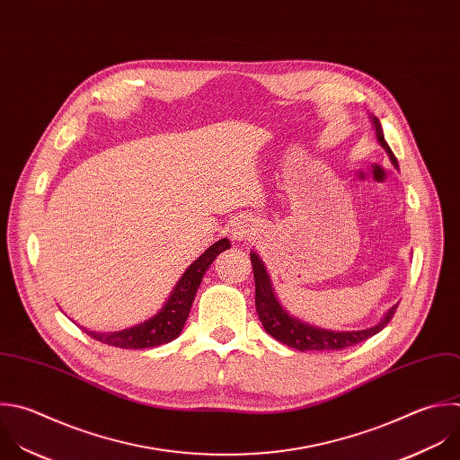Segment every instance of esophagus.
Segmentation results:
<instances>
[{
    "label": "esophagus",
    "instance_id": "esophagus-1",
    "mask_svg": "<svg viewBox=\"0 0 460 460\" xmlns=\"http://www.w3.org/2000/svg\"><path fill=\"white\" fill-rule=\"evenodd\" d=\"M256 234H258V227L251 218H238L233 222V227H231L233 240L243 242V240L254 238Z\"/></svg>",
    "mask_w": 460,
    "mask_h": 460
}]
</instances>
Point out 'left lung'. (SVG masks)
Wrapping results in <instances>:
<instances>
[{"mask_svg": "<svg viewBox=\"0 0 460 460\" xmlns=\"http://www.w3.org/2000/svg\"><path fill=\"white\" fill-rule=\"evenodd\" d=\"M372 124L376 128V137L379 140V144L383 146V149L388 153V157L392 161V164L399 170L397 159L392 153L390 146L385 140V133H383V126L379 122V119L376 115H370ZM251 263H252V272H254V288H256V313L258 318L265 329V332L269 336H272L276 341L296 349L299 352H334V350H341L352 345H358L372 336H376L377 332H381L386 323L394 318V313L397 309V305L390 307L383 318L363 331H329V329H320L314 327L311 323H305L299 318H294L292 314H288L283 305L279 303L270 276L261 261V258L251 251Z\"/></svg>", "mask_w": 460, "mask_h": 460, "instance_id": "left-lung-1", "label": "left lung"}]
</instances>
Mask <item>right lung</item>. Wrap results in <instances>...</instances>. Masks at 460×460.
Returning <instances> with one entry per match:
<instances>
[{
    "label": "right lung",
    "instance_id": "add662e5",
    "mask_svg": "<svg viewBox=\"0 0 460 460\" xmlns=\"http://www.w3.org/2000/svg\"><path fill=\"white\" fill-rule=\"evenodd\" d=\"M231 243L227 238H222L215 242L209 249H206L181 276L177 285L173 287L170 297L163 305V309L151 316L149 320H144L142 323H137L135 327L117 331V332H93L83 329L92 340H97L104 345L110 347H119V349H153V347H161L164 343L173 341L175 338L181 336L186 320L190 316L191 305L195 299V294L202 283V278L206 270L211 267L215 258L229 249Z\"/></svg>",
    "mask_w": 460,
    "mask_h": 460
}]
</instances>
